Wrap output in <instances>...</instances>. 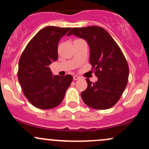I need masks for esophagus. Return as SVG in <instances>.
<instances>
[{
  "instance_id": "34e87169",
  "label": "esophagus",
  "mask_w": 149,
  "mask_h": 149,
  "mask_svg": "<svg viewBox=\"0 0 149 149\" xmlns=\"http://www.w3.org/2000/svg\"><path fill=\"white\" fill-rule=\"evenodd\" d=\"M78 79H79V76H76V75H75V76H73V80L76 81V80H78Z\"/></svg>"
}]
</instances>
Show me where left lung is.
I'll use <instances>...</instances> for the list:
<instances>
[{
    "label": "left lung",
    "instance_id": "left-lung-1",
    "mask_svg": "<svg viewBox=\"0 0 149 149\" xmlns=\"http://www.w3.org/2000/svg\"><path fill=\"white\" fill-rule=\"evenodd\" d=\"M71 34L84 39L88 44L90 63L98 78L95 83L86 79L88 86L81 94L84 102L93 109L111 108L119 101L128 81V64L123 52L100 26L72 28L68 36Z\"/></svg>",
    "mask_w": 149,
    "mask_h": 149
}]
</instances>
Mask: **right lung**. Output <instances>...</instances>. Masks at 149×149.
I'll return each instance as SVG.
<instances>
[{
    "mask_svg": "<svg viewBox=\"0 0 149 149\" xmlns=\"http://www.w3.org/2000/svg\"><path fill=\"white\" fill-rule=\"evenodd\" d=\"M70 27L47 26L36 34L22 52L18 79L30 103L49 109L58 106L73 81L71 75L52 76L49 65L58 58V45Z\"/></svg>",
    "mask_w": 149,
    "mask_h": 149,
    "instance_id": "obj_1",
    "label": "right lung"
}]
</instances>
